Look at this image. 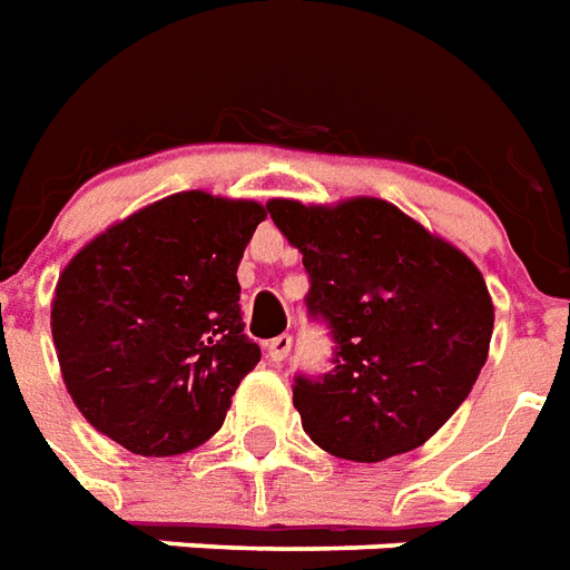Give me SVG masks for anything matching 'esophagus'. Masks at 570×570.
I'll return each mask as SVG.
<instances>
[{"mask_svg": "<svg viewBox=\"0 0 570 570\" xmlns=\"http://www.w3.org/2000/svg\"><path fill=\"white\" fill-rule=\"evenodd\" d=\"M288 351H291V336L288 333H282V336H276V340H269L267 357L273 363H282L285 357H288Z\"/></svg>", "mask_w": 570, "mask_h": 570, "instance_id": "34e87169", "label": "esophagus"}]
</instances>
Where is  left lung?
Returning a JSON list of instances; mask_svg holds the SVG:
<instances>
[{
  "label": "left lung",
  "mask_w": 570,
  "mask_h": 570,
  "mask_svg": "<svg viewBox=\"0 0 570 570\" xmlns=\"http://www.w3.org/2000/svg\"><path fill=\"white\" fill-rule=\"evenodd\" d=\"M267 209L301 249L309 315L336 342L331 372L294 382L303 430L354 463L421 448L463 405L490 354L495 315L481 269L382 198H273Z\"/></svg>",
  "instance_id": "left-lung-1"
}]
</instances>
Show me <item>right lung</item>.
<instances>
[{
	"label": "right lung",
	"instance_id": "obj_1",
	"mask_svg": "<svg viewBox=\"0 0 570 570\" xmlns=\"http://www.w3.org/2000/svg\"><path fill=\"white\" fill-rule=\"evenodd\" d=\"M258 200L177 191L92 237L59 273L50 331L80 414L140 456L216 435L261 361L243 333L237 267Z\"/></svg>",
	"mask_w": 570,
	"mask_h": 570
}]
</instances>
